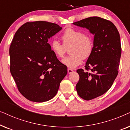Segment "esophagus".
Segmentation results:
<instances>
[{
	"label": "esophagus",
	"mask_w": 130,
	"mask_h": 130,
	"mask_svg": "<svg viewBox=\"0 0 130 130\" xmlns=\"http://www.w3.org/2000/svg\"><path fill=\"white\" fill-rule=\"evenodd\" d=\"M67 72H68L69 74H71L73 72V70H72V69H67Z\"/></svg>",
	"instance_id": "obj_1"
}]
</instances>
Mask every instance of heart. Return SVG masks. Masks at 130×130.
<instances>
[{
	"mask_svg": "<svg viewBox=\"0 0 130 130\" xmlns=\"http://www.w3.org/2000/svg\"><path fill=\"white\" fill-rule=\"evenodd\" d=\"M62 44L57 40L51 42L50 48L54 54L58 57L61 58L65 54L66 48L72 45L70 56L62 60V63L70 68H74L80 64L83 59H87L92 54L93 49V42L91 37L85 35L82 31L67 28L61 36Z\"/></svg>",
	"mask_w": 130,
	"mask_h": 130,
	"instance_id": "b5f03b06",
	"label": "heart"
}]
</instances>
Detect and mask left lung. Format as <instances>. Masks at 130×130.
Instances as JSON below:
<instances>
[{
    "mask_svg": "<svg viewBox=\"0 0 130 130\" xmlns=\"http://www.w3.org/2000/svg\"><path fill=\"white\" fill-rule=\"evenodd\" d=\"M86 28L95 35L93 49L85 70H77L78 95L89 101L102 95L111 88L118 73L121 55L120 36L114 24L107 19L93 17L73 23Z\"/></svg>",
    "mask_w": 130,
    "mask_h": 130,
    "instance_id": "1",
    "label": "left lung"
}]
</instances>
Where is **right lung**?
Wrapping results in <instances>:
<instances>
[{
	"mask_svg": "<svg viewBox=\"0 0 130 130\" xmlns=\"http://www.w3.org/2000/svg\"><path fill=\"white\" fill-rule=\"evenodd\" d=\"M62 29L46 22H28L16 32L9 48L10 71L18 89L29 101L43 102L57 93L67 73L48 43Z\"/></svg>",
	"mask_w": 130,
	"mask_h": 130,
	"instance_id": "obj_1",
	"label": "right lung"
}]
</instances>
